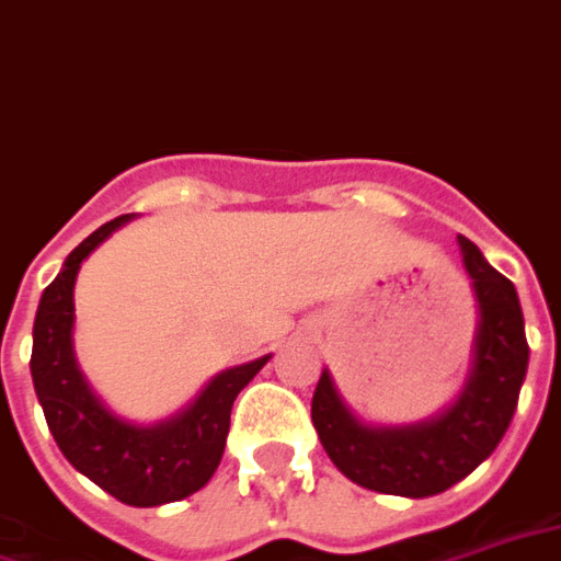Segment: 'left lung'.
<instances>
[{"label":"left lung","instance_id":"left-lung-1","mask_svg":"<svg viewBox=\"0 0 561 561\" xmlns=\"http://www.w3.org/2000/svg\"><path fill=\"white\" fill-rule=\"evenodd\" d=\"M463 268L476 293L478 322L469 374L448 410L419 424H365L322 370L310 419L331 463L358 488L391 496L424 499L463 481L496 451L508 431L529 367L517 289L484 260L466 236H457Z\"/></svg>","mask_w":561,"mask_h":561}]
</instances>
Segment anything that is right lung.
I'll return each instance as SVG.
<instances>
[{"mask_svg": "<svg viewBox=\"0 0 561 561\" xmlns=\"http://www.w3.org/2000/svg\"><path fill=\"white\" fill-rule=\"evenodd\" d=\"M130 218L122 215L98 227L68 253L62 272L41 296L28 367L47 427L68 463L118 502L154 508L206 488L224 457L232 403L272 355L208 379L185 410L158 424H134L107 410L73 353V284L85 256Z\"/></svg>", "mask_w": 561, "mask_h": 561, "instance_id": "obj_1", "label": "right lung"}]
</instances>
